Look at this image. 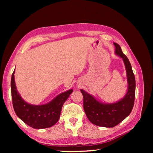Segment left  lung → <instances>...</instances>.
<instances>
[{"instance_id":"left-lung-1","label":"left lung","mask_w":153,"mask_h":153,"mask_svg":"<svg viewBox=\"0 0 153 153\" xmlns=\"http://www.w3.org/2000/svg\"><path fill=\"white\" fill-rule=\"evenodd\" d=\"M115 54L123 59L126 68L128 89L123 98L112 103H103L83 89H80L84 98V109L87 117L96 126L112 128L117 126L130 114L135 97V78L131 64L116 43Z\"/></svg>"}]
</instances>
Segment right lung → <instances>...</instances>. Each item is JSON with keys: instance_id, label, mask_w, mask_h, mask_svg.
Returning <instances> with one entry per match:
<instances>
[{"instance_id": "right-lung-1", "label": "right lung", "mask_w": 153, "mask_h": 153, "mask_svg": "<svg viewBox=\"0 0 153 153\" xmlns=\"http://www.w3.org/2000/svg\"><path fill=\"white\" fill-rule=\"evenodd\" d=\"M14 74L15 71L11 80V96L13 108L17 116L34 129L47 128L56 124L60 118L64 103L73 90L71 89L62 92L46 104L32 105L23 99L17 91Z\"/></svg>"}]
</instances>
